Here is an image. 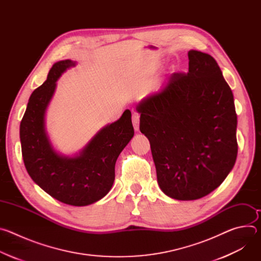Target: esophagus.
<instances>
[{
    "mask_svg": "<svg viewBox=\"0 0 261 261\" xmlns=\"http://www.w3.org/2000/svg\"><path fill=\"white\" fill-rule=\"evenodd\" d=\"M139 119H140V116L138 113H134L132 114V123H133V127H134V130L138 131L139 130Z\"/></svg>",
    "mask_w": 261,
    "mask_h": 261,
    "instance_id": "esophagus-1",
    "label": "esophagus"
}]
</instances>
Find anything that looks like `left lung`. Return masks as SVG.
I'll use <instances>...</instances> for the list:
<instances>
[{
  "label": "left lung",
  "mask_w": 261,
  "mask_h": 261,
  "mask_svg": "<svg viewBox=\"0 0 261 261\" xmlns=\"http://www.w3.org/2000/svg\"><path fill=\"white\" fill-rule=\"evenodd\" d=\"M187 73L142 100L139 129L151 143L161 190L177 200L201 198L222 184L238 155L233 94L216 60L188 53Z\"/></svg>",
  "instance_id": "left-lung-1"
}]
</instances>
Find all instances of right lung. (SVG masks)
Wrapping results in <instances>:
<instances>
[{
    "label": "right lung",
    "mask_w": 261,
    "mask_h": 261,
    "mask_svg": "<svg viewBox=\"0 0 261 261\" xmlns=\"http://www.w3.org/2000/svg\"><path fill=\"white\" fill-rule=\"evenodd\" d=\"M75 63H56L47 80L29 99L19 136L24 166L32 179L57 200L84 206L104 197L113 187L116 161L134 135L131 111L99 131L80 156L62 157L53 148L44 127L46 107L61 74Z\"/></svg>",
    "instance_id": "obj_1"
}]
</instances>
